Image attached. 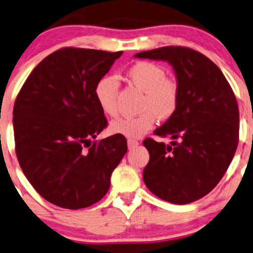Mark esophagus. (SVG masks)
Listing matches in <instances>:
<instances>
[{
	"mask_svg": "<svg viewBox=\"0 0 253 253\" xmlns=\"http://www.w3.org/2000/svg\"><path fill=\"white\" fill-rule=\"evenodd\" d=\"M127 144H128V149H133V148L137 147L139 143H138V140L131 139V138H129V139H127Z\"/></svg>",
	"mask_w": 253,
	"mask_h": 253,
	"instance_id": "34e87169",
	"label": "esophagus"
}]
</instances>
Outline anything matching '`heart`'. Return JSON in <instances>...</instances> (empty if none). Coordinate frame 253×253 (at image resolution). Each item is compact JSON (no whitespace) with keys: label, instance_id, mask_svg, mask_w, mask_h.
Instances as JSON below:
<instances>
[{"label":"heart","instance_id":"b5f03b06","mask_svg":"<svg viewBox=\"0 0 253 253\" xmlns=\"http://www.w3.org/2000/svg\"><path fill=\"white\" fill-rule=\"evenodd\" d=\"M126 79L144 91L140 102V114L121 118L110 125V132L127 138H140L155 125L156 119H169L179 104L180 89L178 82L166 76V70L159 64L139 60L125 71ZM119 84L113 78H102L94 86V98L106 116L115 118L119 114Z\"/></svg>","mask_w":253,"mask_h":253}]
</instances>
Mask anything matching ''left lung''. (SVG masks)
Instances as JSON below:
<instances>
[{
	"instance_id": "left-lung-1",
	"label": "left lung",
	"mask_w": 253,
	"mask_h": 253,
	"mask_svg": "<svg viewBox=\"0 0 253 253\" xmlns=\"http://www.w3.org/2000/svg\"><path fill=\"white\" fill-rule=\"evenodd\" d=\"M137 58L167 60L179 84V104L155 129L165 144L147 138L145 185L158 198L190 204L213 189L227 172L239 143V108L229 82L203 53L182 46L140 52Z\"/></svg>"
}]
</instances>
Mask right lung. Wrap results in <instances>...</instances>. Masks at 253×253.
Returning <instances> with one entry per match:
<instances>
[{"instance_id": "obj_1", "label": "right lung", "mask_w": 253, "mask_h": 253, "mask_svg": "<svg viewBox=\"0 0 253 253\" xmlns=\"http://www.w3.org/2000/svg\"><path fill=\"white\" fill-rule=\"evenodd\" d=\"M122 52L65 47L31 71L13 109L15 154L30 184L63 209L98 203L127 151L124 135L91 142L108 126L94 86Z\"/></svg>"}]
</instances>
